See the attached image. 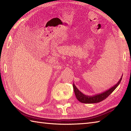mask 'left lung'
<instances>
[{
    "instance_id": "1",
    "label": "left lung",
    "mask_w": 131,
    "mask_h": 131,
    "mask_svg": "<svg viewBox=\"0 0 131 131\" xmlns=\"http://www.w3.org/2000/svg\"><path fill=\"white\" fill-rule=\"evenodd\" d=\"M122 77H121V79L119 80V81L114 86V87H112L110 89L106 91L105 92L102 93V94L96 95H94V96H86V95L82 94V93L77 89L76 85H75L74 84H73V87L74 92L75 95H76V98L79 102H80L83 103H95L100 102L105 100L106 98H107V97L114 91V90L118 87V85H119V83H120Z\"/></svg>"
}]
</instances>
